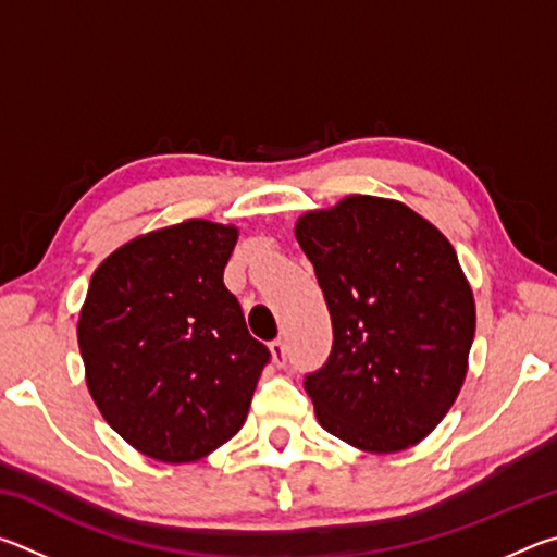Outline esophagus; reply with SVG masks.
I'll use <instances>...</instances> for the list:
<instances>
[{"mask_svg": "<svg viewBox=\"0 0 557 557\" xmlns=\"http://www.w3.org/2000/svg\"><path fill=\"white\" fill-rule=\"evenodd\" d=\"M270 354H272V361H275V366H280V369H285L287 366V346L282 338H275V342L270 344Z\"/></svg>", "mask_w": 557, "mask_h": 557, "instance_id": "esophagus-1", "label": "esophagus"}]
</instances>
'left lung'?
Listing matches in <instances>:
<instances>
[{
    "label": "left lung",
    "instance_id": "8db88e82",
    "mask_svg": "<svg viewBox=\"0 0 557 557\" xmlns=\"http://www.w3.org/2000/svg\"><path fill=\"white\" fill-rule=\"evenodd\" d=\"M332 314L326 363L305 375L319 425L366 451H400L457 400L476 329L451 243L408 206L346 196L297 221Z\"/></svg>",
    "mask_w": 557,
    "mask_h": 557
}]
</instances>
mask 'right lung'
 Segmentation results:
<instances>
[{
  "mask_svg": "<svg viewBox=\"0 0 557 557\" xmlns=\"http://www.w3.org/2000/svg\"><path fill=\"white\" fill-rule=\"evenodd\" d=\"M238 228L191 219L129 240L92 272L78 319L102 418L143 455L182 465L243 428L270 348L223 285Z\"/></svg>",
  "mask_w": 557,
  "mask_h": 557,
  "instance_id": "obj_1",
  "label": "right lung"
}]
</instances>
